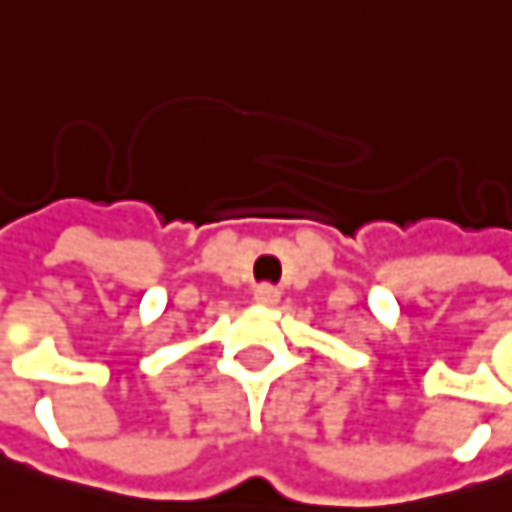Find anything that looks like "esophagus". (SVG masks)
I'll use <instances>...</instances> for the list:
<instances>
[{"mask_svg":"<svg viewBox=\"0 0 512 512\" xmlns=\"http://www.w3.org/2000/svg\"><path fill=\"white\" fill-rule=\"evenodd\" d=\"M253 299H256L259 305H276V302H279V290L273 285H259L253 290Z\"/></svg>","mask_w":512,"mask_h":512,"instance_id":"1","label":"esophagus"}]
</instances>
